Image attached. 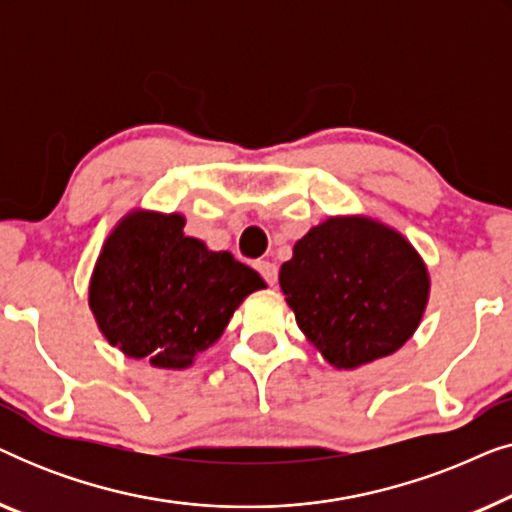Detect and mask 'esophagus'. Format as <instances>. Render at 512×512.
I'll return each mask as SVG.
<instances>
[{
    "mask_svg": "<svg viewBox=\"0 0 512 512\" xmlns=\"http://www.w3.org/2000/svg\"><path fill=\"white\" fill-rule=\"evenodd\" d=\"M256 270H258V275H261L270 286L277 284V265H275V263H270V261H258V263H256Z\"/></svg>",
    "mask_w": 512,
    "mask_h": 512,
    "instance_id": "1",
    "label": "esophagus"
}]
</instances>
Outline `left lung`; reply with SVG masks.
Masks as SVG:
<instances>
[{"label": "left lung", "instance_id": "left-lung-1", "mask_svg": "<svg viewBox=\"0 0 512 512\" xmlns=\"http://www.w3.org/2000/svg\"><path fill=\"white\" fill-rule=\"evenodd\" d=\"M296 324L335 368H359L410 340L429 272L401 233L363 216L314 226L279 270Z\"/></svg>", "mask_w": 512, "mask_h": 512}]
</instances>
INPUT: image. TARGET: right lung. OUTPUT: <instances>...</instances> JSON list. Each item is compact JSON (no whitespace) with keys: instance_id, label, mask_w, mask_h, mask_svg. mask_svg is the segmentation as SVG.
<instances>
[{"instance_id":"obj_1","label":"right lung","mask_w":512,"mask_h":512,"mask_svg":"<svg viewBox=\"0 0 512 512\" xmlns=\"http://www.w3.org/2000/svg\"><path fill=\"white\" fill-rule=\"evenodd\" d=\"M184 216L132 212L104 242L90 310L130 359L181 370L221 338L233 312L265 282L228 251L184 235Z\"/></svg>"}]
</instances>
